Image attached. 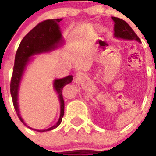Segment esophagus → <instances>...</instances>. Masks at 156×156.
<instances>
[{"label":"esophagus","instance_id":"obj_1","mask_svg":"<svg viewBox=\"0 0 156 156\" xmlns=\"http://www.w3.org/2000/svg\"><path fill=\"white\" fill-rule=\"evenodd\" d=\"M76 76L77 78H80V77L81 76V73H77V74H76Z\"/></svg>","mask_w":156,"mask_h":156}]
</instances>
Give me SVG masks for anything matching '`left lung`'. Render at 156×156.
<instances>
[{
    "instance_id": "8db88e82",
    "label": "left lung",
    "mask_w": 156,
    "mask_h": 156,
    "mask_svg": "<svg viewBox=\"0 0 156 156\" xmlns=\"http://www.w3.org/2000/svg\"><path fill=\"white\" fill-rule=\"evenodd\" d=\"M114 21V37L116 39L125 41H136L140 43V40L129 25L122 19L112 17Z\"/></svg>"
}]
</instances>
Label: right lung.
Returning a JSON list of instances; mask_svg holds the SVG:
<instances>
[{
	"instance_id": "add662e5",
	"label": "right lung",
	"mask_w": 156,
	"mask_h": 156,
	"mask_svg": "<svg viewBox=\"0 0 156 156\" xmlns=\"http://www.w3.org/2000/svg\"><path fill=\"white\" fill-rule=\"evenodd\" d=\"M62 19H49L36 26L31 31H30L24 38L22 40L15 58V66L13 69L12 81H11L10 90L12 98L14 107L16 109L18 117L23 124L28 128L38 132H46L55 129L60 125L64 115V100L62 97V88L69 84L73 80V76L63 77L61 79H55L53 81V88L58 94L59 102H60V115L58 120L55 124L45 129H37L30 127L25 122L20 114L19 105V88L23 80L27 66L34 60V56L41 54L50 53L62 48L65 41L62 34L59 23Z\"/></svg>"
}]
</instances>
